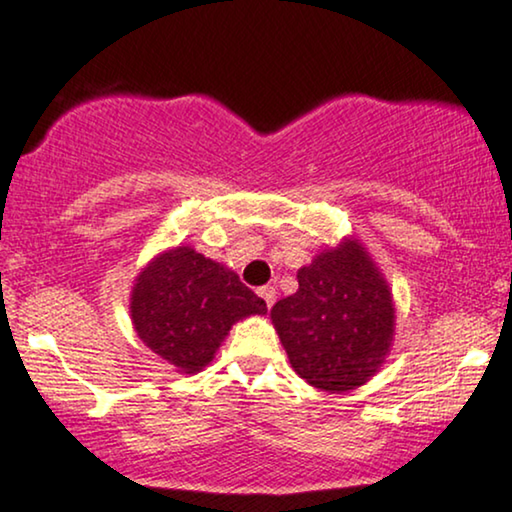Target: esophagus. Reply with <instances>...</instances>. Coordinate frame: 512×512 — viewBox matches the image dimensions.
Masks as SVG:
<instances>
[{
	"label": "esophagus",
	"instance_id": "esophagus-1",
	"mask_svg": "<svg viewBox=\"0 0 512 512\" xmlns=\"http://www.w3.org/2000/svg\"><path fill=\"white\" fill-rule=\"evenodd\" d=\"M258 296L263 298L268 308H272V303H275V298H277V291H275V287H261L258 289Z\"/></svg>",
	"mask_w": 512,
	"mask_h": 512
}]
</instances>
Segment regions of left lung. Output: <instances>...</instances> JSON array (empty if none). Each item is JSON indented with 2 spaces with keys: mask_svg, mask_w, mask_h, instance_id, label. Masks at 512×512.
Returning a JSON list of instances; mask_svg holds the SVG:
<instances>
[{
  "mask_svg": "<svg viewBox=\"0 0 512 512\" xmlns=\"http://www.w3.org/2000/svg\"><path fill=\"white\" fill-rule=\"evenodd\" d=\"M298 291L270 310L294 371L327 393H348L381 369L395 334L388 282L357 240L298 270Z\"/></svg>",
  "mask_w": 512,
  "mask_h": 512,
  "instance_id": "obj_1",
  "label": "left lung"
}]
</instances>
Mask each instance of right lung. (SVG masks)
<instances>
[{
    "label": "right lung",
    "mask_w": 512,
    "mask_h": 512,
    "mask_svg": "<svg viewBox=\"0 0 512 512\" xmlns=\"http://www.w3.org/2000/svg\"><path fill=\"white\" fill-rule=\"evenodd\" d=\"M265 313L263 298L235 272L190 247L152 258L131 291L138 338L181 374L207 367L232 324Z\"/></svg>",
    "instance_id": "obj_1"
}]
</instances>
